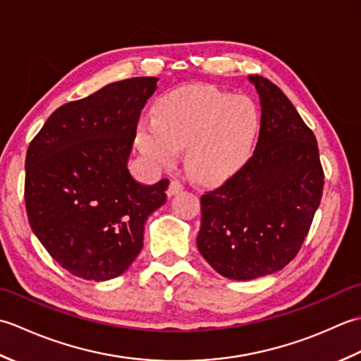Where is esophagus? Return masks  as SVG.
<instances>
[{
  "label": "esophagus",
  "mask_w": 361,
  "mask_h": 361,
  "mask_svg": "<svg viewBox=\"0 0 361 361\" xmlns=\"http://www.w3.org/2000/svg\"><path fill=\"white\" fill-rule=\"evenodd\" d=\"M183 189H185V186H183L178 180H173V181H171V185H169V188H167V195L173 197L176 194H180Z\"/></svg>",
  "instance_id": "1"
}]
</instances>
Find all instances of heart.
<instances>
[{"instance_id":"b5f03b06","label":"heart","mask_w":361,"mask_h":361,"mask_svg":"<svg viewBox=\"0 0 361 361\" xmlns=\"http://www.w3.org/2000/svg\"><path fill=\"white\" fill-rule=\"evenodd\" d=\"M260 114L250 97L211 85L167 91L136 126V145L150 163L171 166L186 147V166L202 183H221L248 163Z\"/></svg>"}]
</instances>
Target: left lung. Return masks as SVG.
Instances as JSON below:
<instances>
[{
  "mask_svg": "<svg viewBox=\"0 0 361 361\" xmlns=\"http://www.w3.org/2000/svg\"><path fill=\"white\" fill-rule=\"evenodd\" d=\"M260 99L255 153L224 186L202 195L197 247L228 279L282 270L307 235L324 172L317 137L288 97L262 75H248Z\"/></svg>",
  "mask_w": 361,
  "mask_h": 361,
  "instance_id": "obj_1",
  "label": "left lung"
}]
</instances>
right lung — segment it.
<instances>
[{"label":"right lung","instance_id":"right-lung-1","mask_svg":"<svg viewBox=\"0 0 361 361\" xmlns=\"http://www.w3.org/2000/svg\"><path fill=\"white\" fill-rule=\"evenodd\" d=\"M157 78L114 82L54 111L26 153L30 228L59 265L109 281L140 255L144 225L166 203L169 180L144 186L128 172L136 126Z\"/></svg>","mask_w":361,"mask_h":361}]
</instances>
